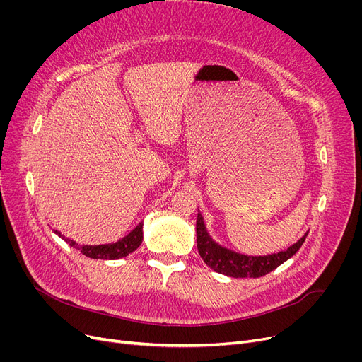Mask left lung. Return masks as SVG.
Masks as SVG:
<instances>
[{
    "mask_svg": "<svg viewBox=\"0 0 362 362\" xmlns=\"http://www.w3.org/2000/svg\"><path fill=\"white\" fill-rule=\"evenodd\" d=\"M308 233L303 235L296 243H293L291 248L286 251H280L277 254L264 255V257H248L243 254L233 252L230 250L224 248V246L216 243L211 236L208 235L204 218L201 213L198 211L197 218V246L198 252L204 262L208 267L213 269L214 272L229 276V277H261L269 274L270 272L276 270L280 264L288 261L291 257H293L302 243L305 242Z\"/></svg>",
    "mask_w": 362,
    "mask_h": 362,
    "instance_id": "1",
    "label": "left lung"
}]
</instances>
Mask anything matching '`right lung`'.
I'll return each instance as SVG.
<instances>
[{
  "mask_svg": "<svg viewBox=\"0 0 362 362\" xmlns=\"http://www.w3.org/2000/svg\"><path fill=\"white\" fill-rule=\"evenodd\" d=\"M142 223H139L135 229H133L127 236L123 239L114 242V243H107V245H79L74 240H70L64 238L59 230H54L57 235H59L63 240H66L73 248L79 250L83 255L93 258V259H119L123 258L133 251H136L139 248V245L142 243L144 233H142Z\"/></svg>",
  "mask_w": 362,
  "mask_h": 362,
  "instance_id": "1",
  "label": "right lung"
}]
</instances>
